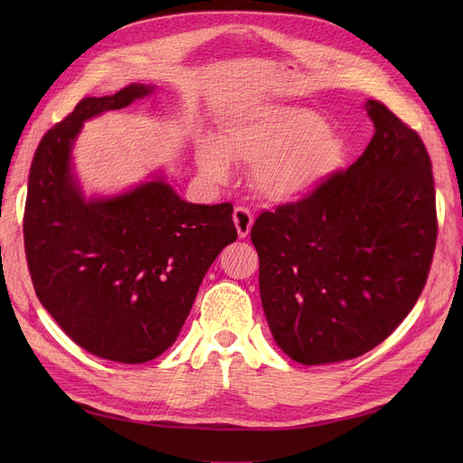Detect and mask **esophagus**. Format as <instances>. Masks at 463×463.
Wrapping results in <instances>:
<instances>
[{
  "label": "esophagus",
  "instance_id": "obj_1",
  "mask_svg": "<svg viewBox=\"0 0 463 463\" xmlns=\"http://www.w3.org/2000/svg\"><path fill=\"white\" fill-rule=\"evenodd\" d=\"M233 222H235V228H237L240 237H247L250 228H253V214H250L245 206H235Z\"/></svg>",
  "mask_w": 463,
  "mask_h": 463
}]
</instances>
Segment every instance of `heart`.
<instances>
[{"label":"heart","mask_w":463,"mask_h":463,"mask_svg":"<svg viewBox=\"0 0 463 463\" xmlns=\"http://www.w3.org/2000/svg\"><path fill=\"white\" fill-rule=\"evenodd\" d=\"M230 160L253 170V184L270 201L305 197L344 158V143L320 114L296 106H262L235 116L220 146L199 150V167L213 184L230 177Z\"/></svg>","instance_id":"b5f03b06"}]
</instances>
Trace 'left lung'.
Wrapping results in <instances>:
<instances>
[{"label": "left lung", "mask_w": 463, "mask_h": 463, "mask_svg": "<svg viewBox=\"0 0 463 463\" xmlns=\"http://www.w3.org/2000/svg\"><path fill=\"white\" fill-rule=\"evenodd\" d=\"M365 152L250 228L262 309L293 361L322 365L371 352L410 315L437 245L429 152L378 100Z\"/></svg>", "instance_id": "left-lung-1"}]
</instances>
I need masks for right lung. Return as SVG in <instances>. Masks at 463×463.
Returning a JSON list of instances; mask_svg holds the SVG:
<instances>
[{"label":"right lung","instance_id":"right-lung-1","mask_svg":"<svg viewBox=\"0 0 463 463\" xmlns=\"http://www.w3.org/2000/svg\"><path fill=\"white\" fill-rule=\"evenodd\" d=\"M129 85L82 98L42 137L26 193L23 233L36 296L89 354L145 363L170 347L220 250L237 240L232 203L191 204L164 179L114 199L85 201L71 174L82 121L150 92Z\"/></svg>","mask_w":463,"mask_h":463}]
</instances>
